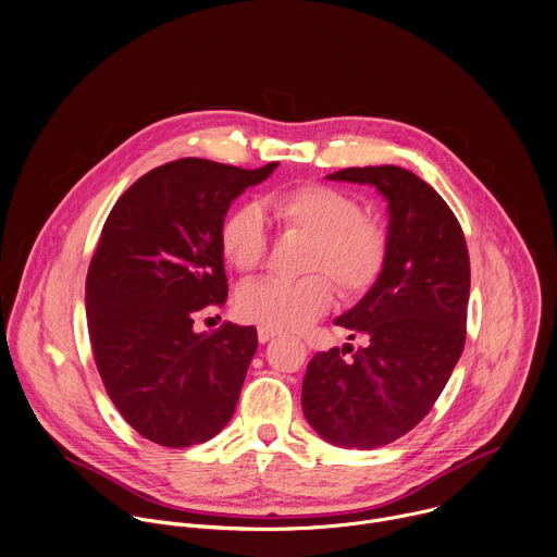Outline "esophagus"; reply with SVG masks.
I'll return each instance as SVG.
<instances>
[{
  "label": "esophagus",
  "instance_id": "esophagus-1",
  "mask_svg": "<svg viewBox=\"0 0 557 557\" xmlns=\"http://www.w3.org/2000/svg\"><path fill=\"white\" fill-rule=\"evenodd\" d=\"M274 335H276V333H274L272 329H265V326H259V329H257V337H259V342H261V344L270 342Z\"/></svg>",
  "mask_w": 557,
  "mask_h": 557
}]
</instances>
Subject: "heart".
I'll return each instance as SVG.
<instances>
[{
  "label": "heart",
  "mask_w": 557,
  "mask_h": 557,
  "mask_svg": "<svg viewBox=\"0 0 557 557\" xmlns=\"http://www.w3.org/2000/svg\"><path fill=\"white\" fill-rule=\"evenodd\" d=\"M268 207L285 231L309 237L300 268L313 274L244 285L237 298L242 318L272 331H300L333 302L327 275L342 296H359L376 283L387 257V235L363 218L355 196L329 185H302L272 194ZM220 246L235 270L261 268L268 255L261 207L255 202L235 207L222 224Z\"/></svg>",
  "instance_id": "b5f03b06"
}]
</instances>
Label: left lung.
Returning a JSON list of instances; mask_svg holds the SVG:
<instances>
[{"label": "left lung", "instance_id": "1", "mask_svg": "<svg viewBox=\"0 0 557 557\" xmlns=\"http://www.w3.org/2000/svg\"><path fill=\"white\" fill-rule=\"evenodd\" d=\"M326 178L372 185L387 200L385 265L366 296L335 318L368 342L352 359L344 348L315 352L302 379L313 431L366 450L411 431L442 394L466 342L470 261L457 218L416 174L381 165Z\"/></svg>", "mask_w": 557, "mask_h": 557}]
</instances>
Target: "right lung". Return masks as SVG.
I'll use <instances>...</instances> for the list:
<instances>
[{
	"label": "right lung",
	"mask_w": 557,
	"mask_h": 557,
	"mask_svg": "<svg viewBox=\"0 0 557 557\" xmlns=\"http://www.w3.org/2000/svg\"><path fill=\"white\" fill-rule=\"evenodd\" d=\"M276 165L172 161L141 176L107 218L87 274L89 337L111 400L150 442L202 444L233 418L257 329L226 322L196 333L194 315L226 302L224 218Z\"/></svg>",
	"instance_id": "obj_1"
}]
</instances>
